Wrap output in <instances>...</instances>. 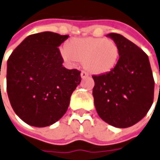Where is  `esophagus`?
I'll use <instances>...</instances> for the list:
<instances>
[{
	"label": "esophagus",
	"mask_w": 160,
	"mask_h": 160,
	"mask_svg": "<svg viewBox=\"0 0 160 160\" xmlns=\"http://www.w3.org/2000/svg\"><path fill=\"white\" fill-rule=\"evenodd\" d=\"M88 76H89V74L85 72V71H82L81 72V78H88Z\"/></svg>",
	"instance_id": "esophagus-1"
}]
</instances>
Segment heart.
<instances>
[{"mask_svg": "<svg viewBox=\"0 0 160 160\" xmlns=\"http://www.w3.org/2000/svg\"><path fill=\"white\" fill-rule=\"evenodd\" d=\"M60 54L68 63L82 61L83 67L93 74L111 71L119 58V47L115 41L99 37L74 38L66 47L60 48Z\"/></svg>", "mask_w": 160, "mask_h": 160, "instance_id": "b5f03b06", "label": "heart"}]
</instances>
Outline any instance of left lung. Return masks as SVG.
<instances>
[{"instance_id": "1", "label": "left lung", "mask_w": 160, "mask_h": 160, "mask_svg": "<svg viewBox=\"0 0 160 160\" xmlns=\"http://www.w3.org/2000/svg\"><path fill=\"white\" fill-rule=\"evenodd\" d=\"M108 37L119 47V59L106 73L92 76L96 110L107 124L127 128L139 122L153 103L154 79L148 56L119 34Z\"/></svg>"}]
</instances>
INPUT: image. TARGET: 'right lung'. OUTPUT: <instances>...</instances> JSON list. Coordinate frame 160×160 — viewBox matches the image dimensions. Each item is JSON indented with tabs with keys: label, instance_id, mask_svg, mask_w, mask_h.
<instances>
[{
	"label": "right lung",
	"instance_id": "1",
	"mask_svg": "<svg viewBox=\"0 0 160 160\" xmlns=\"http://www.w3.org/2000/svg\"><path fill=\"white\" fill-rule=\"evenodd\" d=\"M69 37L53 32L27 36L7 62V92L15 114L26 124L45 127L65 114L80 71L62 66L58 47Z\"/></svg>",
	"mask_w": 160,
	"mask_h": 160
}]
</instances>
